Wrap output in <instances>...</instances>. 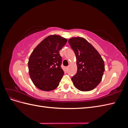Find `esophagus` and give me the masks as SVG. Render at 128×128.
Instances as JSON below:
<instances>
[{
    "mask_svg": "<svg viewBox=\"0 0 128 128\" xmlns=\"http://www.w3.org/2000/svg\"><path fill=\"white\" fill-rule=\"evenodd\" d=\"M68 68H69V67H68V66H67V67H66V69L67 70H68Z\"/></svg>",
    "mask_w": 128,
    "mask_h": 128,
    "instance_id": "34e87169",
    "label": "esophagus"
}]
</instances>
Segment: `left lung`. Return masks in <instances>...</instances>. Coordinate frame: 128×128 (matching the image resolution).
Segmentation results:
<instances>
[{"label": "left lung", "instance_id": "8db88e82", "mask_svg": "<svg viewBox=\"0 0 128 128\" xmlns=\"http://www.w3.org/2000/svg\"><path fill=\"white\" fill-rule=\"evenodd\" d=\"M76 58L77 71L72 80L76 88L82 91L94 89L100 83L104 71V61L99 52L84 38L68 40Z\"/></svg>", "mask_w": 128, "mask_h": 128}]
</instances>
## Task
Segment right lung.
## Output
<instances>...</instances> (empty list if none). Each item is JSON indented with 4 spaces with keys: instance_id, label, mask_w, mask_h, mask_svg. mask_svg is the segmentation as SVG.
Instances as JSON below:
<instances>
[{
    "instance_id": "1",
    "label": "right lung",
    "mask_w": 128,
    "mask_h": 128,
    "mask_svg": "<svg viewBox=\"0 0 128 128\" xmlns=\"http://www.w3.org/2000/svg\"><path fill=\"white\" fill-rule=\"evenodd\" d=\"M67 42V39L59 35H50L42 40L31 54L28 63L29 73L38 88L50 91L59 86L64 75L59 51Z\"/></svg>"
}]
</instances>
